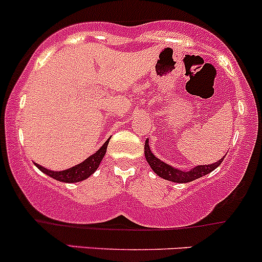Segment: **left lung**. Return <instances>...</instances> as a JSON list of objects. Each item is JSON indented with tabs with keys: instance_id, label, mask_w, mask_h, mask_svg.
<instances>
[{
	"instance_id": "obj_1",
	"label": "left lung",
	"mask_w": 262,
	"mask_h": 262,
	"mask_svg": "<svg viewBox=\"0 0 262 262\" xmlns=\"http://www.w3.org/2000/svg\"><path fill=\"white\" fill-rule=\"evenodd\" d=\"M144 156H146L148 165H149L150 168L155 171V173H157L160 178L165 179V180L179 182V184H185V182L194 181L196 180V179L208 175V173L215 170V168L222 163L223 158L226 157V156H224L223 158H221V160L216 161V162L210 163V165L196 166V167L191 168V170L189 171L179 170V168L172 167L171 165H168V163L163 162L162 160L156 157V156L152 153V150H150L149 141H148V139L146 141V144H144Z\"/></svg>"
}]
</instances>
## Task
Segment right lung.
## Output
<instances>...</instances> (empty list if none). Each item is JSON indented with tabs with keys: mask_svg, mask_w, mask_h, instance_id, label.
Wrapping results in <instances>:
<instances>
[{
	"mask_svg": "<svg viewBox=\"0 0 262 262\" xmlns=\"http://www.w3.org/2000/svg\"><path fill=\"white\" fill-rule=\"evenodd\" d=\"M110 138L102 144L94 155H91L90 157H87L83 162L78 163V165L73 166V167L67 168V170H63V171H52L48 170V168L43 167V166L38 165L35 163L36 167L41 171L43 173L46 175L50 176L53 178L54 180L57 181H62V182H68V184H73V182H80L89 179L95 171L99 168L100 163H101L102 158H104L105 153H106V148L107 144H109Z\"/></svg>",
	"mask_w": 262,
	"mask_h": 262,
	"instance_id": "obj_1",
	"label": "right lung"
}]
</instances>
